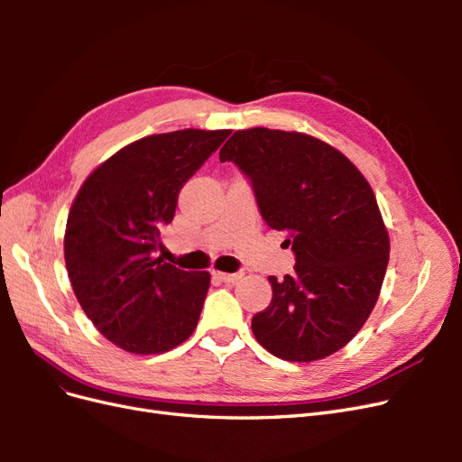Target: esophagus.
<instances>
[{
	"label": "esophagus",
	"instance_id": "34e87169",
	"mask_svg": "<svg viewBox=\"0 0 462 462\" xmlns=\"http://www.w3.org/2000/svg\"><path fill=\"white\" fill-rule=\"evenodd\" d=\"M212 275L223 283H236L243 277V273H226V272H212Z\"/></svg>",
	"mask_w": 462,
	"mask_h": 462
}]
</instances>
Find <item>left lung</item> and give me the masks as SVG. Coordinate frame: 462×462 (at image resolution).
Listing matches in <instances>:
<instances>
[{
    "mask_svg": "<svg viewBox=\"0 0 462 462\" xmlns=\"http://www.w3.org/2000/svg\"><path fill=\"white\" fill-rule=\"evenodd\" d=\"M250 179L260 214L295 253V273L270 275L273 297L253 318L273 356L312 362L337 353L372 314L389 262L374 190L339 150L304 133L236 131L219 150Z\"/></svg>",
    "mask_w": 462,
    "mask_h": 462,
    "instance_id": "1",
    "label": "left lung"
}]
</instances>
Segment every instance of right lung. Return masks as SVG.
<instances>
[{
	"mask_svg": "<svg viewBox=\"0 0 462 462\" xmlns=\"http://www.w3.org/2000/svg\"><path fill=\"white\" fill-rule=\"evenodd\" d=\"M231 131L183 129L121 148L88 175L69 209L65 265L96 329L127 353L160 355L187 341L208 272L156 258L179 192Z\"/></svg>",
	"mask_w": 462,
	"mask_h": 462,
	"instance_id": "obj_1",
	"label": "right lung"
}]
</instances>
